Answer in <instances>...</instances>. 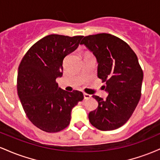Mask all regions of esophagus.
Listing matches in <instances>:
<instances>
[{"instance_id":"1","label":"esophagus","mask_w":160,"mask_h":160,"mask_svg":"<svg viewBox=\"0 0 160 160\" xmlns=\"http://www.w3.org/2000/svg\"><path fill=\"white\" fill-rule=\"evenodd\" d=\"M83 97H84V99H89L91 98V95L87 94V93H83Z\"/></svg>"}]
</instances>
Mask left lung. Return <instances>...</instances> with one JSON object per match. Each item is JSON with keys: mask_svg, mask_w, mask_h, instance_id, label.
<instances>
[{"mask_svg": "<svg viewBox=\"0 0 160 160\" xmlns=\"http://www.w3.org/2000/svg\"><path fill=\"white\" fill-rule=\"evenodd\" d=\"M80 44L96 58L98 78L108 93L104 100L92 96L98 105L89 112V122L102 131L117 129L131 117L140 100L143 71L138 57L126 42L106 33L84 37Z\"/></svg>", "mask_w": 160, "mask_h": 160, "instance_id": "left-lung-1", "label": "left lung"}]
</instances>
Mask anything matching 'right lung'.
Segmentation results:
<instances>
[{"instance_id":"obj_1","label":"right lung","mask_w":160,"mask_h":160,"mask_svg":"<svg viewBox=\"0 0 160 160\" xmlns=\"http://www.w3.org/2000/svg\"><path fill=\"white\" fill-rule=\"evenodd\" d=\"M82 37L46 36L28 49L19 66L17 91L24 111L47 132L67 127L73 108L83 99L81 92L65 91L56 82L62 76L64 58L78 48Z\"/></svg>"}]
</instances>
